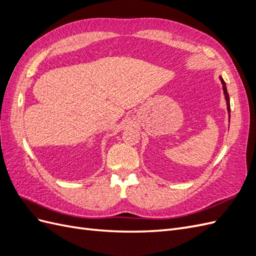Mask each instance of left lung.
I'll use <instances>...</instances> for the list:
<instances>
[{
    "label": "left lung",
    "mask_w": 256,
    "mask_h": 256,
    "mask_svg": "<svg viewBox=\"0 0 256 256\" xmlns=\"http://www.w3.org/2000/svg\"><path fill=\"white\" fill-rule=\"evenodd\" d=\"M220 81L222 83V88H223V94H224V97H226V106H228V118H230V97H228V90H226V82H224V80L222 79V76H220Z\"/></svg>",
    "instance_id": "obj_1"
}]
</instances>
